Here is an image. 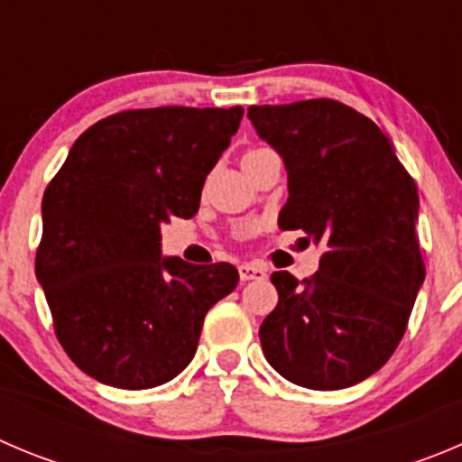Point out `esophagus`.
Listing matches in <instances>:
<instances>
[{
  "mask_svg": "<svg viewBox=\"0 0 462 462\" xmlns=\"http://www.w3.org/2000/svg\"><path fill=\"white\" fill-rule=\"evenodd\" d=\"M239 278L244 280H264L266 278V269L260 264H241L239 266Z\"/></svg>",
  "mask_w": 462,
  "mask_h": 462,
  "instance_id": "1",
  "label": "esophagus"
}]
</instances>
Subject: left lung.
Listing matches in <instances>:
<instances>
[{
    "instance_id": "8db88e82",
    "label": "left lung",
    "mask_w": 462,
    "mask_h": 462,
    "mask_svg": "<svg viewBox=\"0 0 462 462\" xmlns=\"http://www.w3.org/2000/svg\"><path fill=\"white\" fill-rule=\"evenodd\" d=\"M257 136L282 157V230L323 245L319 271H275L278 305L262 321L271 367L294 385L342 390L383 367L406 333L424 262L420 196L374 120L335 100L248 106Z\"/></svg>"
}]
</instances>
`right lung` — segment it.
I'll list each match as a JSON object with an SVG mask.
<instances>
[{
	"label": "right lung",
	"instance_id": "obj_1",
	"mask_svg": "<svg viewBox=\"0 0 462 462\" xmlns=\"http://www.w3.org/2000/svg\"><path fill=\"white\" fill-rule=\"evenodd\" d=\"M244 109L157 106L86 129L42 196L36 278L56 337L84 374L120 390L168 383L196 356L211 305L239 273L162 257V226L191 218Z\"/></svg>",
	"mask_w": 462,
	"mask_h": 462
}]
</instances>
